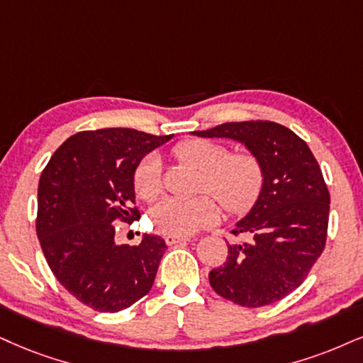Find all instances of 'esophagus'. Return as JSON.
I'll return each instance as SVG.
<instances>
[{"mask_svg":"<svg viewBox=\"0 0 363 363\" xmlns=\"http://www.w3.org/2000/svg\"><path fill=\"white\" fill-rule=\"evenodd\" d=\"M189 237H183V235H173V234H167L164 235V242L168 245H174V244H180V242H186Z\"/></svg>","mask_w":363,"mask_h":363,"instance_id":"34e87169","label":"esophagus"}]
</instances>
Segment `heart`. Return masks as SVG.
I'll list each match as a JSON object with an SVG mask.
<instances>
[{"label": "heart", "instance_id": "obj_1", "mask_svg": "<svg viewBox=\"0 0 363 363\" xmlns=\"http://www.w3.org/2000/svg\"><path fill=\"white\" fill-rule=\"evenodd\" d=\"M177 160L203 173L202 190L212 194L230 213H242L256 203L264 186V168L250 151L229 153L217 141L191 138L173 147ZM133 186L143 200H153L161 191V164L156 156L141 160L133 174ZM151 220L163 234L191 235L212 225L220 208L212 196L191 200L163 199L151 208Z\"/></svg>", "mask_w": 363, "mask_h": 363}]
</instances>
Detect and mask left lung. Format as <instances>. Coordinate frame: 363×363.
<instances>
[{"label": "left lung", "mask_w": 363, "mask_h": 363, "mask_svg": "<svg viewBox=\"0 0 363 363\" xmlns=\"http://www.w3.org/2000/svg\"><path fill=\"white\" fill-rule=\"evenodd\" d=\"M194 134L239 141L261 161V195L232 230L245 239L227 245V261L208 281L235 305H272L306 279L325 249L330 194L318 161L298 134L272 121L225 123Z\"/></svg>", "instance_id": "1"}]
</instances>
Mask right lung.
I'll return each instance as SVG.
<instances>
[{"label":"right lung","mask_w":363,"mask_h":363,"mask_svg":"<svg viewBox=\"0 0 363 363\" xmlns=\"http://www.w3.org/2000/svg\"><path fill=\"white\" fill-rule=\"evenodd\" d=\"M169 136L129 128L80 131L53 153L40 177L37 235L48 266L92 310L118 313L150 293L167 244L143 235L114 242V220L133 222V174L143 156Z\"/></svg>","instance_id":"right-lung-1"}]
</instances>
